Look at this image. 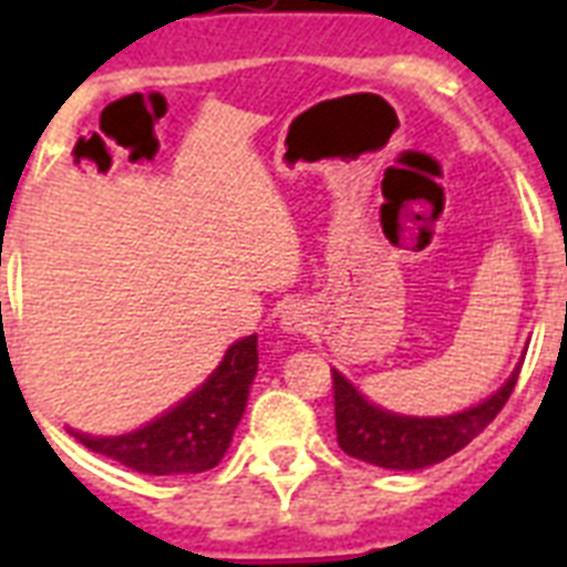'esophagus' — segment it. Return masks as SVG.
Wrapping results in <instances>:
<instances>
[{
  "instance_id": "esophagus-1",
  "label": "esophagus",
  "mask_w": 567,
  "mask_h": 567,
  "mask_svg": "<svg viewBox=\"0 0 567 567\" xmlns=\"http://www.w3.org/2000/svg\"><path fill=\"white\" fill-rule=\"evenodd\" d=\"M282 323H285V329H288V332H297V329L302 327V315H300V311H285Z\"/></svg>"
}]
</instances>
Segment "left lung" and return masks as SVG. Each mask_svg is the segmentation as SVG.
<instances>
[{
    "mask_svg": "<svg viewBox=\"0 0 567 567\" xmlns=\"http://www.w3.org/2000/svg\"><path fill=\"white\" fill-rule=\"evenodd\" d=\"M518 371L520 364L483 403L471 405L465 412L441 414V417L388 412L382 405L371 403L344 373L332 371L338 447L344 450L347 456L362 458L368 465L388 467V471H421V467L439 465L467 447L497 417L518 382Z\"/></svg>",
    "mask_w": 567,
    "mask_h": 567,
    "instance_id": "left-lung-1",
    "label": "left lung"
}]
</instances>
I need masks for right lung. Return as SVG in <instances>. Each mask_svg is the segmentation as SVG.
Segmentation results:
<instances>
[{"label": "right lung", "instance_id": "add662e5", "mask_svg": "<svg viewBox=\"0 0 567 567\" xmlns=\"http://www.w3.org/2000/svg\"><path fill=\"white\" fill-rule=\"evenodd\" d=\"M256 373L258 336H247L226 350L203 385L144 426L126 435L70 432L87 450L114 458L137 474H203L226 456L247 409L249 385Z\"/></svg>", "mask_w": 567, "mask_h": 567}]
</instances>
